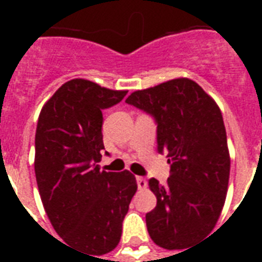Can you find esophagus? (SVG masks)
<instances>
[{"label": "esophagus", "instance_id": "1", "mask_svg": "<svg viewBox=\"0 0 262 262\" xmlns=\"http://www.w3.org/2000/svg\"><path fill=\"white\" fill-rule=\"evenodd\" d=\"M136 181H137V186H139V189H145V187H147V179L143 178V177H137Z\"/></svg>", "mask_w": 262, "mask_h": 262}]
</instances>
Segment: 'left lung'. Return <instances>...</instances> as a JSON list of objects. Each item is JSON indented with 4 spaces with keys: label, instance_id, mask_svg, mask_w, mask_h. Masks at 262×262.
I'll list each match as a JSON object with an SVG mask.
<instances>
[{
    "label": "left lung",
    "instance_id": "obj_1",
    "mask_svg": "<svg viewBox=\"0 0 262 262\" xmlns=\"http://www.w3.org/2000/svg\"><path fill=\"white\" fill-rule=\"evenodd\" d=\"M125 102L155 117L158 151L171 164L164 185L148 183L158 200L145 216L149 236L160 248L183 250L215 228L224 207L231 160L222 111L186 77L135 91Z\"/></svg>",
    "mask_w": 262,
    "mask_h": 262
}]
</instances>
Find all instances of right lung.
Returning a JSON list of instances; mask_svg holds the SVG:
<instances>
[{
    "label": "right lung",
    "mask_w": 262,
    "mask_h": 262,
    "mask_svg": "<svg viewBox=\"0 0 262 262\" xmlns=\"http://www.w3.org/2000/svg\"><path fill=\"white\" fill-rule=\"evenodd\" d=\"M126 94L69 80L43 104L36 125L34 166L43 208L63 242L94 256L117 248L137 190L130 171H104L98 164L104 149L102 110Z\"/></svg>",
    "instance_id": "right-lung-1"
}]
</instances>
